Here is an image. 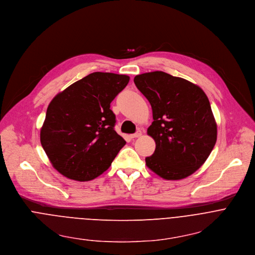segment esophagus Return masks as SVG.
<instances>
[{
	"label": "esophagus",
	"instance_id": "34e87169",
	"mask_svg": "<svg viewBox=\"0 0 255 255\" xmlns=\"http://www.w3.org/2000/svg\"><path fill=\"white\" fill-rule=\"evenodd\" d=\"M140 135H142V131H140V130L138 129V130H136L134 133L130 134V137H131V138H135V137H138V136H140Z\"/></svg>",
	"mask_w": 255,
	"mask_h": 255
}]
</instances>
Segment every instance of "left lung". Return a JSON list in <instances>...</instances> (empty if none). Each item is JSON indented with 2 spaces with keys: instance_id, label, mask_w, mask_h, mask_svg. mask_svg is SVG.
<instances>
[{
  "instance_id": "left-lung-1",
  "label": "left lung",
  "mask_w": 255,
  "mask_h": 255,
  "mask_svg": "<svg viewBox=\"0 0 255 255\" xmlns=\"http://www.w3.org/2000/svg\"><path fill=\"white\" fill-rule=\"evenodd\" d=\"M150 102L154 122L148 134L156 142L146 164L164 179H182L208 159L217 140V125L205 92L189 81L157 71L134 77Z\"/></svg>"
}]
</instances>
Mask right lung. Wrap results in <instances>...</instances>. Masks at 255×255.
I'll use <instances>...</instances> for the list:
<instances>
[{
	"label": "right lung",
	"mask_w": 255,
	"mask_h": 255,
	"mask_svg": "<svg viewBox=\"0 0 255 255\" xmlns=\"http://www.w3.org/2000/svg\"><path fill=\"white\" fill-rule=\"evenodd\" d=\"M129 81L126 75L95 72L75 82L49 103L40 142L64 176L88 181L106 171L126 140L116 131L110 103Z\"/></svg>",
	"instance_id": "right-lung-1"
}]
</instances>
